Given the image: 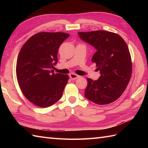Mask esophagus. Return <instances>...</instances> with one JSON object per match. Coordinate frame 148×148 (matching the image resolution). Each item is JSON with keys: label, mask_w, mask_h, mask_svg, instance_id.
<instances>
[{"label": "esophagus", "mask_w": 148, "mask_h": 148, "mask_svg": "<svg viewBox=\"0 0 148 148\" xmlns=\"http://www.w3.org/2000/svg\"><path fill=\"white\" fill-rule=\"evenodd\" d=\"M69 77H70V78L71 79H76L77 78L79 77L80 76H78V75L74 74V73H71L69 74Z\"/></svg>", "instance_id": "1"}]
</instances>
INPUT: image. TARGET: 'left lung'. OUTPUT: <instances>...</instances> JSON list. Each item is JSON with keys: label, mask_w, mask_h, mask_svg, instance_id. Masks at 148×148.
<instances>
[{"label": "left lung", "mask_w": 148, "mask_h": 148, "mask_svg": "<svg viewBox=\"0 0 148 148\" xmlns=\"http://www.w3.org/2000/svg\"><path fill=\"white\" fill-rule=\"evenodd\" d=\"M78 35L97 49L92 62L100 73L97 80L87 78L84 97L99 105L113 102L124 92L132 75V64L126 42L120 36L105 30Z\"/></svg>", "instance_id": "1"}]
</instances>
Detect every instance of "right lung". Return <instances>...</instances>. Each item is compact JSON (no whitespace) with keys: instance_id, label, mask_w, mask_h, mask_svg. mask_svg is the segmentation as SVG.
<instances>
[{"instance_id":"add662e5","label":"right lung","mask_w":148,"mask_h":148,"mask_svg":"<svg viewBox=\"0 0 148 148\" xmlns=\"http://www.w3.org/2000/svg\"><path fill=\"white\" fill-rule=\"evenodd\" d=\"M64 32H40L24 44L18 56L16 77L25 97L37 106L48 108L61 99L68 75L55 74L60 46L69 37Z\"/></svg>"}]
</instances>
